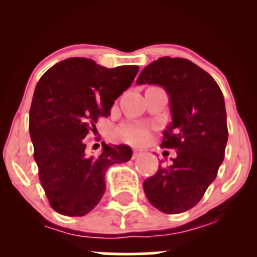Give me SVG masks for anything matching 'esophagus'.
<instances>
[{"instance_id": "34e87169", "label": "esophagus", "mask_w": 257, "mask_h": 257, "mask_svg": "<svg viewBox=\"0 0 257 257\" xmlns=\"http://www.w3.org/2000/svg\"><path fill=\"white\" fill-rule=\"evenodd\" d=\"M141 155V152L140 151H138V150H134V152H133V159H135V158H138L139 156Z\"/></svg>"}]
</instances>
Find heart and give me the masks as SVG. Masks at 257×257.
<instances>
[{
    "instance_id": "1",
    "label": "heart",
    "mask_w": 257,
    "mask_h": 257,
    "mask_svg": "<svg viewBox=\"0 0 257 257\" xmlns=\"http://www.w3.org/2000/svg\"><path fill=\"white\" fill-rule=\"evenodd\" d=\"M147 135H149L147 128L140 124H124L119 126L117 131V137L120 140L134 145L144 143L147 139Z\"/></svg>"
}]
</instances>
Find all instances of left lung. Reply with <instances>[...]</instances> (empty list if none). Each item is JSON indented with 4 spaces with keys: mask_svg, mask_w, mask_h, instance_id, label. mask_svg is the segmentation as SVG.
Returning a JSON list of instances; mask_svg holds the SVG:
<instances>
[{
    "mask_svg": "<svg viewBox=\"0 0 257 257\" xmlns=\"http://www.w3.org/2000/svg\"><path fill=\"white\" fill-rule=\"evenodd\" d=\"M137 84L166 89L173 119L161 146L176 151L169 167L159 166L144 181V191L162 213H184L202 199L225 158L228 131L222 91L192 61L170 57L147 65Z\"/></svg>",
    "mask_w": 257,
    "mask_h": 257,
    "instance_id": "obj_1",
    "label": "left lung"
}]
</instances>
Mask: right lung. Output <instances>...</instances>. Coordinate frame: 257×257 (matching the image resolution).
Segmentation results:
<instances>
[{"label":"right lung","instance_id":"right-lung-1","mask_svg":"<svg viewBox=\"0 0 257 257\" xmlns=\"http://www.w3.org/2000/svg\"><path fill=\"white\" fill-rule=\"evenodd\" d=\"M138 71L137 65L107 69L91 59L69 58L38 81L29 129L40 181L59 214L83 216L93 210L105 193L106 170L132 158L129 146L104 143L101 155L88 156L83 139L96 132L99 117L110 116Z\"/></svg>","mask_w":257,"mask_h":257}]
</instances>
